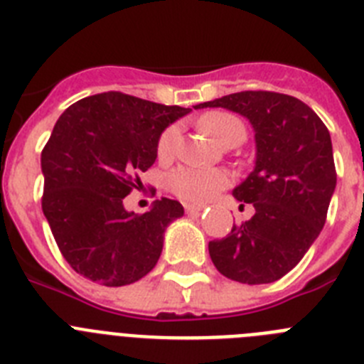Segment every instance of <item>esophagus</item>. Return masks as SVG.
<instances>
[{
    "instance_id": "34e87169",
    "label": "esophagus",
    "mask_w": 364,
    "mask_h": 364,
    "mask_svg": "<svg viewBox=\"0 0 364 364\" xmlns=\"http://www.w3.org/2000/svg\"><path fill=\"white\" fill-rule=\"evenodd\" d=\"M184 208H186V211H188V213H198V211L204 210V205H202V204H186Z\"/></svg>"
}]
</instances>
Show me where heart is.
Here are the masks:
<instances>
[{
    "mask_svg": "<svg viewBox=\"0 0 364 364\" xmlns=\"http://www.w3.org/2000/svg\"><path fill=\"white\" fill-rule=\"evenodd\" d=\"M200 127L220 146H239L246 138V125L230 111H211L200 118ZM180 146V127L169 125L162 131L156 144V154L162 162L171 160ZM230 182L222 169H205L197 166H180L169 176V188L186 202L204 204L211 200Z\"/></svg>",
    "mask_w": 364,
    "mask_h": 364,
    "instance_id": "1",
    "label": "heart"
}]
</instances>
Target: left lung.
Masks as SVG:
<instances>
[{
  "instance_id": "obj_1",
  "label": "left lung",
  "mask_w": 364,
  "mask_h": 364,
  "mask_svg": "<svg viewBox=\"0 0 364 364\" xmlns=\"http://www.w3.org/2000/svg\"><path fill=\"white\" fill-rule=\"evenodd\" d=\"M200 107L239 112L255 129L257 164L233 195L255 215L210 242L215 268L231 281H279L319 237L337 182L326 125L304 102L273 91H242ZM244 205V204H242Z\"/></svg>"
}]
</instances>
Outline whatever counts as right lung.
<instances>
[{"label": "right lung", "instance_id": "add662e5", "mask_svg": "<svg viewBox=\"0 0 364 364\" xmlns=\"http://www.w3.org/2000/svg\"><path fill=\"white\" fill-rule=\"evenodd\" d=\"M189 111L109 91L80 100L58 118L41 151V210L74 272L125 286L159 262L164 231L184 208L162 197L147 213H129L124 198L144 188L140 173L156 160L162 131Z\"/></svg>", "mask_w": 364, "mask_h": 364}]
</instances>
